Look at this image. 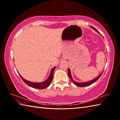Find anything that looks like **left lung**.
<instances>
[{"instance_id": "obj_1", "label": "left lung", "mask_w": 120, "mask_h": 120, "mask_svg": "<svg viewBox=\"0 0 120 120\" xmlns=\"http://www.w3.org/2000/svg\"><path fill=\"white\" fill-rule=\"evenodd\" d=\"M90 27H92V28H93L94 30H95L96 31H97L98 33H100L98 31V30H97L95 28H94V27L91 26ZM103 72L101 73V75H99V76L98 77H97L96 78L94 79L93 80H92L90 81L86 82H75V81L73 79V78H72L71 75V71H70V69H69V68H68V77H69V78L71 79V80L72 81V82H73V83H74L75 85H76L77 86H79V87H85V86H88V85H90L92 84L94 82H95L97 80H98L99 79V78L101 77V76L102 73H103Z\"/></svg>"}]
</instances>
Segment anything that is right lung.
<instances>
[{"label":"right lung","instance_id":"right-lung-1","mask_svg":"<svg viewBox=\"0 0 120 120\" xmlns=\"http://www.w3.org/2000/svg\"><path fill=\"white\" fill-rule=\"evenodd\" d=\"M55 68L56 66L51 69V73H50V75L49 77H48V78H47L45 81H44L43 82H41V83H35V82H32L23 79V78L21 76V75L19 74V73H18V74L21 77V79L23 80V82L24 83H26L27 85H29L30 86V87H33L34 88L42 90V89H44L48 87V86L50 85V84H51V83L52 80V78H53V73H54Z\"/></svg>","mask_w":120,"mask_h":120}]
</instances>
